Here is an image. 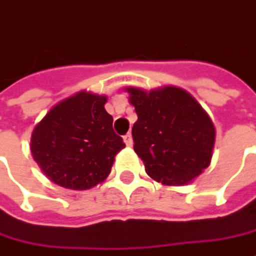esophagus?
<instances>
[{
  "label": "esophagus",
  "mask_w": 256,
  "mask_h": 256,
  "mask_svg": "<svg viewBox=\"0 0 256 256\" xmlns=\"http://www.w3.org/2000/svg\"><path fill=\"white\" fill-rule=\"evenodd\" d=\"M123 140H124V143H126L128 146H132V144H133V138H132V134H130V133H128V134H124V136H123Z\"/></svg>",
  "instance_id": "esophagus-1"
}]
</instances>
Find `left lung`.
<instances>
[{"label":"left lung","instance_id":"1","mask_svg":"<svg viewBox=\"0 0 256 256\" xmlns=\"http://www.w3.org/2000/svg\"><path fill=\"white\" fill-rule=\"evenodd\" d=\"M138 122L133 149L146 174L166 186H182L210 165L216 130L202 106L176 86L144 92L128 88Z\"/></svg>","mask_w":256,"mask_h":256}]
</instances>
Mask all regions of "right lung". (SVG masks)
Masks as SVG:
<instances>
[{"label":"right lung","mask_w":256,"mask_h":256,"mask_svg":"<svg viewBox=\"0 0 256 256\" xmlns=\"http://www.w3.org/2000/svg\"><path fill=\"white\" fill-rule=\"evenodd\" d=\"M107 98L80 92L56 104L32 133V155L60 187L88 190L104 181L126 146L106 112Z\"/></svg>","instance_id":"obj_1"}]
</instances>
